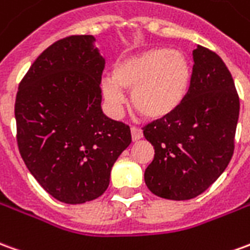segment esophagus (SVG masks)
<instances>
[{
	"mask_svg": "<svg viewBox=\"0 0 250 250\" xmlns=\"http://www.w3.org/2000/svg\"><path fill=\"white\" fill-rule=\"evenodd\" d=\"M142 137H143V132L141 128H137V127H132V128H131V138H132V141H134V142L139 141Z\"/></svg>",
	"mask_w": 250,
	"mask_h": 250,
	"instance_id": "obj_1",
	"label": "esophagus"
}]
</instances>
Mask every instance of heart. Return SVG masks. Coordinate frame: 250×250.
I'll return each mask as SVG.
<instances>
[{
	"label": "heart",
	"mask_w": 250,
	"mask_h": 250,
	"mask_svg": "<svg viewBox=\"0 0 250 250\" xmlns=\"http://www.w3.org/2000/svg\"><path fill=\"white\" fill-rule=\"evenodd\" d=\"M192 81V66L184 52L153 47L113 63L111 78H103V99L112 115H119L125 92L131 90V104L149 120H162L184 104Z\"/></svg>",
	"instance_id": "1"
}]
</instances>
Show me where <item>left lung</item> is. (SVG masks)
<instances>
[{
	"instance_id": "8db88e82",
	"label": "left lung",
	"mask_w": 250,
	"mask_h": 250,
	"mask_svg": "<svg viewBox=\"0 0 250 250\" xmlns=\"http://www.w3.org/2000/svg\"><path fill=\"white\" fill-rule=\"evenodd\" d=\"M191 88L184 104L167 119L143 128L154 147L145 183L154 195L188 200L203 193L228 167L234 151L240 99L234 81L215 52H192Z\"/></svg>"
}]
</instances>
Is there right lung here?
<instances>
[{"mask_svg":"<svg viewBox=\"0 0 250 250\" xmlns=\"http://www.w3.org/2000/svg\"><path fill=\"white\" fill-rule=\"evenodd\" d=\"M95 42L92 35H76L47 47L16 96L20 154L35 180L62 203L101 196L131 143L130 127L101 109L105 59Z\"/></svg>","mask_w":250,"mask_h":250,"instance_id":"right-lung-1","label":"right lung"}]
</instances>
